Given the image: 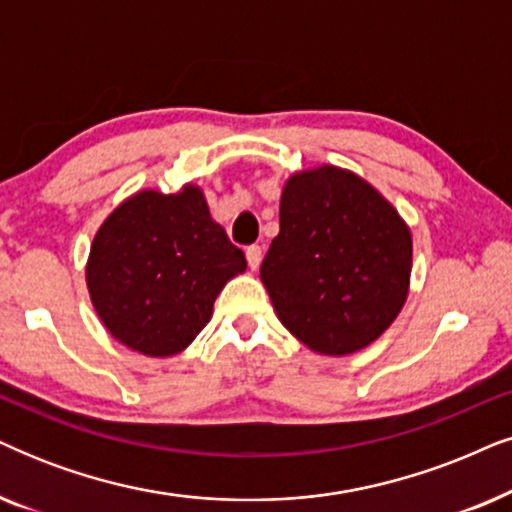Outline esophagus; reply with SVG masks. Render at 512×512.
<instances>
[{"label": "esophagus", "mask_w": 512, "mask_h": 512, "mask_svg": "<svg viewBox=\"0 0 512 512\" xmlns=\"http://www.w3.org/2000/svg\"><path fill=\"white\" fill-rule=\"evenodd\" d=\"M261 258H263V251L258 244H251V247H247V263L251 270H256L258 265H261Z\"/></svg>", "instance_id": "esophagus-1"}]
</instances>
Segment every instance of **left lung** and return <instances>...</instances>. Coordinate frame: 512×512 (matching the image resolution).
Masks as SVG:
<instances>
[{
    "label": "left lung",
    "mask_w": 512,
    "mask_h": 512,
    "mask_svg": "<svg viewBox=\"0 0 512 512\" xmlns=\"http://www.w3.org/2000/svg\"><path fill=\"white\" fill-rule=\"evenodd\" d=\"M409 275V228L367 181L336 167L289 178L261 280L298 341L322 355L376 341L402 310Z\"/></svg>",
    "instance_id": "obj_1"
}]
</instances>
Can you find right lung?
<instances>
[{
    "instance_id": "obj_1",
    "label": "right lung",
    "mask_w": 512,
    "mask_h": 512,
    "mask_svg": "<svg viewBox=\"0 0 512 512\" xmlns=\"http://www.w3.org/2000/svg\"><path fill=\"white\" fill-rule=\"evenodd\" d=\"M247 268L202 190H145L117 207L91 244L86 284L96 313L119 343L169 357L207 327L216 296Z\"/></svg>"
}]
</instances>
